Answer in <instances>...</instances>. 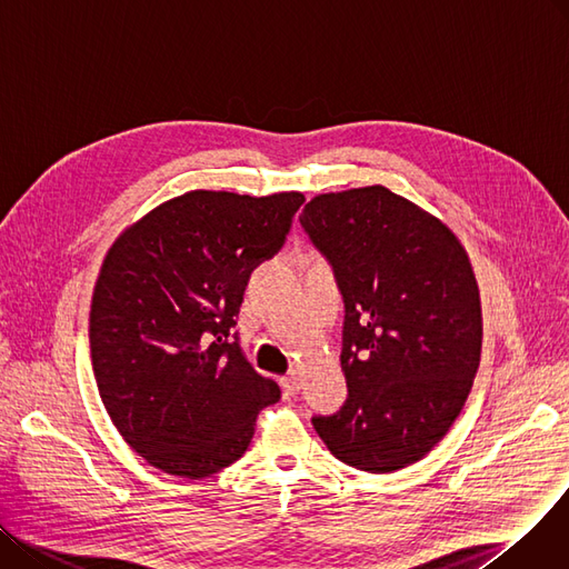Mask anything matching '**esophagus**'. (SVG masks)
<instances>
[{"mask_svg":"<svg viewBox=\"0 0 569 569\" xmlns=\"http://www.w3.org/2000/svg\"><path fill=\"white\" fill-rule=\"evenodd\" d=\"M280 386H282L284 397H293V395L300 390V379H298L296 372H291V375H287V377L280 379Z\"/></svg>","mask_w":569,"mask_h":569,"instance_id":"34e87169","label":"esophagus"}]
</instances>
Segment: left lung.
<instances>
[{
	"mask_svg": "<svg viewBox=\"0 0 569 569\" xmlns=\"http://www.w3.org/2000/svg\"><path fill=\"white\" fill-rule=\"evenodd\" d=\"M298 220L345 300L349 395L312 425L358 471L405 469L446 437L478 372L471 261L443 222L383 186L319 194Z\"/></svg>",
	"mask_w": 569,
	"mask_h": 569,
	"instance_id": "8db88e82",
	"label": "left lung"
}]
</instances>
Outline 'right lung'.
<instances>
[{
    "mask_svg": "<svg viewBox=\"0 0 569 569\" xmlns=\"http://www.w3.org/2000/svg\"><path fill=\"white\" fill-rule=\"evenodd\" d=\"M303 202L194 190L110 248L89 315L93 377L123 441L162 473L222 471L280 399L233 328L252 271L282 250Z\"/></svg>",
    "mask_w": 569,
    "mask_h": 569,
    "instance_id": "add662e5",
    "label": "right lung"
}]
</instances>
